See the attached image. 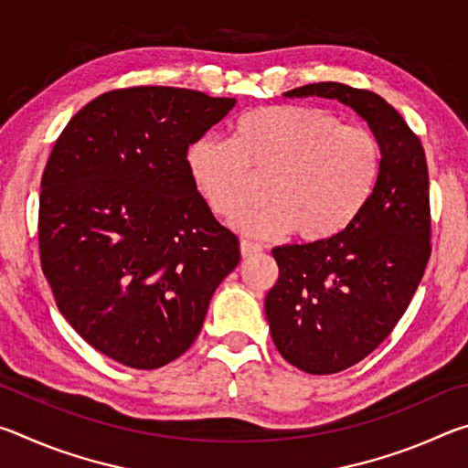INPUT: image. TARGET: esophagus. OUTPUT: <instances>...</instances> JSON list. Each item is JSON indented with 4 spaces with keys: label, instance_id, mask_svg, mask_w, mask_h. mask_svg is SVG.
Masks as SVG:
<instances>
[{
    "label": "esophagus",
    "instance_id": "obj_1",
    "mask_svg": "<svg viewBox=\"0 0 468 468\" xmlns=\"http://www.w3.org/2000/svg\"><path fill=\"white\" fill-rule=\"evenodd\" d=\"M239 250H241V258H251V256H256V253L262 251V245L251 243V241H241Z\"/></svg>",
    "mask_w": 468,
    "mask_h": 468
}]
</instances>
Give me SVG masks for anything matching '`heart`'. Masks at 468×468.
<instances>
[{
    "mask_svg": "<svg viewBox=\"0 0 468 468\" xmlns=\"http://www.w3.org/2000/svg\"><path fill=\"white\" fill-rule=\"evenodd\" d=\"M186 167L206 206L225 218L251 202L256 179H268V204L237 217V231L266 239L295 229L315 243L343 233L366 208L382 176V144L330 111L271 105L243 113L231 142L194 140Z\"/></svg>",
    "mask_w": 468,
    "mask_h": 468,
    "instance_id": "obj_1",
    "label": "heart"
}]
</instances>
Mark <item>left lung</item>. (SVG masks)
<instances>
[{
	"label": "left lung",
	"instance_id": "1",
	"mask_svg": "<svg viewBox=\"0 0 468 468\" xmlns=\"http://www.w3.org/2000/svg\"><path fill=\"white\" fill-rule=\"evenodd\" d=\"M284 97L343 102L382 144V176L351 227L272 250L279 281L264 310L274 345L291 366L326 376L367 357L407 312L431 253L430 176L421 140L379 94L320 82Z\"/></svg>",
	"mask_w": 468,
	"mask_h": 468
}]
</instances>
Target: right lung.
<instances>
[{
	"instance_id": "1",
	"label": "right lung",
	"mask_w": 468,
	"mask_h": 468,
	"mask_svg": "<svg viewBox=\"0 0 468 468\" xmlns=\"http://www.w3.org/2000/svg\"><path fill=\"white\" fill-rule=\"evenodd\" d=\"M235 99L136 86L82 107L41 181L38 248L55 303L86 343L133 369L184 355L239 241L189 179L186 150Z\"/></svg>"
}]
</instances>
